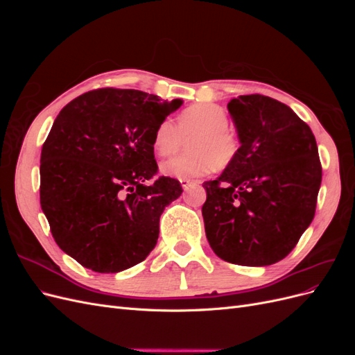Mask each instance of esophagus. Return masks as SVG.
Masks as SVG:
<instances>
[{
    "mask_svg": "<svg viewBox=\"0 0 355 355\" xmlns=\"http://www.w3.org/2000/svg\"><path fill=\"white\" fill-rule=\"evenodd\" d=\"M198 184H200L198 180H189V179H182V180H180V185H182V188H184L185 191L189 189L191 187L198 185Z\"/></svg>",
    "mask_w": 355,
    "mask_h": 355,
    "instance_id": "1",
    "label": "esophagus"
}]
</instances>
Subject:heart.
<instances>
[{
    "label": "heart",
    "instance_id": "b5f03b06",
    "mask_svg": "<svg viewBox=\"0 0 355 355\" xmlns=\"http://www.w3.org/2000/svg\"><path fill=\"white\" fill-rule=\"evenodd\" d=\"M178 127L171 120L158 124L153 146L157 155L168 157L179 153L185 141L187 155L175 157L161 163V173L175 179L200 178L216 166L232 164L240 153V139L230 128V118L223 108L214 103L192 105L178 116Z\"/></svg>",
    "mask_w": 355,
    "mask_h": 355
}]
</instances>
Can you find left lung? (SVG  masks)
Here are the masks:
<instances>
[{
	"label": "left lung",
	"instance_id": "left-lung-1",
	"mask_svg": "<svg viewBox=\"0 0 355 355\" xmlns=\"http://www.w3.org/2000/svg\"><path fill=\"white\" fill-rule=\"evenodd\" d=\"M240 153L204 182L206 237L220 259L272 265L293 250L314 219L321 185L315 137L287 105L262 94L231 99Z\"/></svg>",
	"mask_w": 355,
	"mask_h": 355
}]
</instances>
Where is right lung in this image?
<instances>
[{"label": "right lung", "mask_w": 355, "mask_h": 355, "mask_svg": "<svg viewBox=\"0 0 355 355\" xmlns=\"http://www.w3.org/2000/svg\"><path fill=\"white\" fill-rule=\"evenodd\" d=\"M184 101L99 89L63 108L42 145L40 201L60 249L94 272L142 262L159 216L180 197L179 180L157 173L153 139Z\"/></svg>", "instance_id": "right-lung-1"}]
</instances>
